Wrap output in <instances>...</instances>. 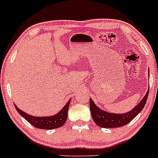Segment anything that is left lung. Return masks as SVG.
Returning <instances> with one entry per match:
<instances>
[{
    "mask_svg": "<svg viewBox=\"0 0 158 158\" xmlns=\"http://www.w3.org/2000/svg\"><path fill=\"white\" fill-rule=\"evenodd\" d=\"M148 95H149V91L146 93L143 99L139 102V104L136 107H134L131 111L123 114H115V113L107 112L106 111L101 110L90 99L89 107H90L93 121L99 127L104 128H115L124 126L129 123L143 109L147 100Z\"/></svg>",
    "mask_w": 158,
    "mask_h": 158,
    "instance_id": "8db88e82",
    "label": "left lung"
}]
</instances>
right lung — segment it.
<instances>
[{
  "label": "right lung",
  "instance_id": "add662e5",
  "mask_svg": "<svg viewBox=\"0 0 158 158\" xmlns=\"http://www.w3.org/2000/svg\"><path fill=\"white\" fill-rule=\"evenodd\" d=\"M69 103H70V100L67 102V104L64 106L63 108L59 112L57 113L56 115L46 117L32 116V115H28L27 113H25L24 111L19 109L16 107V105H15V107H16V109L17 110L19 115L23 117L27 122L30 123L35 127L39 128V129L52 130L58 128L64 125L67 119V116H68V109H69Z\"/></svg>",
  "mask_w": 158,
  "mask_h": 158
}]
</instances>
